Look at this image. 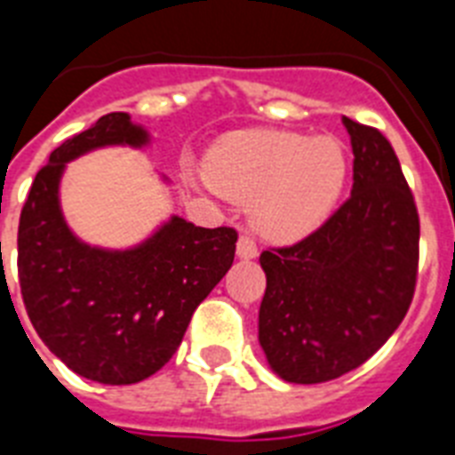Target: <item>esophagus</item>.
Wrapping results in <instances>:
<instances>
[{"label":"esophagus","instance_id":"1","mask_svg":"<svg viewBox=\"0 0 455 455\" xmlns=\"http://www.w3.org/2000/svg\"><path fill=\"white\" fill-rule=\"evenodd\" d=\"M257 252H259V250H257L252 238H248V235H241V238H238V243H235V255L241 257V259H255Z\"/></svg>","mask_w":455,"mask_h":455}]
</instances>
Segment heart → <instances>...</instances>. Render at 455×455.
Wrapping results in <instances>:
<instances>
[{"label":"heart","instance_id":"obj_1","mask_svg":"<svg viewBox=\"0 0 455 455\" xmlns=\"http://www.w3.org/2000/svg\"><path fill=\"white\" fill-rule=\"evenodd\" d=\"M203 179L221 198L248 203L250 224L262 238L288 245L331 217L345 188L347 153L332 137L234 132L205 153Z\"/></svg>","mask_w":455,"mask_h":455}]
</instances>
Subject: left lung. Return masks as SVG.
<instances>
[{
  "label": "left lung",
  "instance_id": "left-lung-1",
  "mask_svg": "<svg viewBox=\"0 0 455 455\" xmlns=\"http://www.w3.org/2000/svg\"><path fill=\"white\" fill-rule=\"evenodd\" d=\"M354 153L352 198L292 248L264 250L259 345L278 378L335 380L380 349L416 291L420 221L395 148L342 117Z\"/></svg>",
  "mask_w": 455,
  "mask_h": 455
}]
</instances>
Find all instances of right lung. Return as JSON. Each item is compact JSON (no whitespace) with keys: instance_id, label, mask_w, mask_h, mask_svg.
Listing matches in <instances>:
<instances>
[{"instance_id":"1","label":"right lung","mask_w":455,"mask_h":455,"mask_svg":"<svg viewBox=\"0 0 455 455\" xmlns=\"http://www.w3.org/2000/svg\"><path fill=\"white\" fill-rule=\"evenodd\" d=\"M148 144L151 134L130 113L99 117L49 156L18 224V278L35 331L70 371L103 385L160 371L235 255L234 228H203L177 214L132 248L89 245L68 227L60 207L68 163L108 146Z\"/></svg>"}]
</instances>
